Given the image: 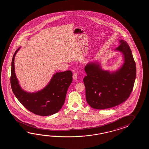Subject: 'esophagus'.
<instances>
[{"label": "esophagus", "instance_id": "1", "mask_svg": "<svg viewBox=\"0 0 149 149\" xmlns=\"http://www.w3.org/2000/svg\"><path fill=\"white\" fill-rule=\"evenodd\" d=\"M72 77H73V79H74V80H77V77H78V73H73Z\"/></svg>", "mask_w": 149, "mask_h": 149}]
</instances>
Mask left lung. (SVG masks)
Wrapping results in <instances>:
<instances>
[{
	"label": "left lung",
	"instance_id": "1",
	"mask_svg": "<svg viewBox=\"0 0 149 149\" xmlns=\"http://www.w3.org/2000/svg\"><path fill=\"white\" fill-rule=\"evenodd\" d=\"M116 50L124 55V63L117 71L103 70L100 64L86 65L84 78L87 102L92 108L102 110L112 108L126 101L133 91L136 78L135 62L129 45L124 40Z\"/></svg>",
	"mask_w": 149,
	"mask_h": 149
}]
</instances>
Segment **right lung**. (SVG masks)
<instances>
[{
  "label": "right lung",
  "instance_id": "obj_1",
  "mask_svg": "<svg viewBox=\"0 0 149 149\" xmlns=\"http://www.w3.org/2000/svg\"><path fill=\"white\" fill-rule=\"evenodd\" d=\"M12 61L10 85L14 94L19 102L34 114L47 116L57 113L65 102L67 91L72 81V73L69 70L56 72L44 88L36 93H28L20 87L14 69V58Z\"/></svg>",
  "mask_w": 149,
  "mask_h": 149
}]
</instances>
